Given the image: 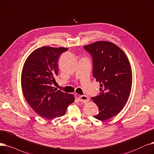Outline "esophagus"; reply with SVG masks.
<instances>
[{"mask_svg":"<svg viewBox=\"0 0 154 154\" xmlns=\"http://www.w3.org/2000/svg\"><path fill=\"white\" fill-rule=\"evenodd\" d=\"M78 100L79 101L83 102V103H86L89 101V98L86 95H82L78 97Z\"/></svg>","mask_w":154,"mask_h":154,"instance_id":"34e87169","label":"esophagus"}]
</instances>
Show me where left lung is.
Returning a JSON list of instances; mask_svg holds the SVG:
<instances>
[{"instance_id": "1", "label": "left lung", "mask_w": 154, "mask_h": 154, "mask_svg": "<svg viewBox=\"0 0 154 154\" xmlns=\"http://www.w3.org/2000/svg\"><path fill=\"white\" fill-rule=\"evenodd\" d=\"M93 60V76L100 83V94L91 100L98 107L95 119L104 121L118 114L127 103L132 84L129 61L115 44L98 41L84 46Z\"/></svg>"}]
</instances>
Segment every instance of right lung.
Returning <instances> with one entry per match:
<instances>
[{"label":"right lung","instance_id":"1","mask_svg":"<svg viewBox=\"0 0 154 154\" xmlns=\"http://www.w3.org/2000/svg\"><path fill=\"white\" fill-rule=\"evenodd\" d=\"M68 49L45 46L34 51L26 60L21 76L24 96L34 110L47 119L65 115L74 95L53 87L58 75V59Z\"/></svg>","mask_w":154,"mask_h":154}]
</instances>
